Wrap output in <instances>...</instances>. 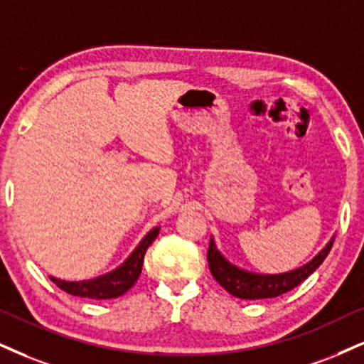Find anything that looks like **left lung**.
Returning a JSON list of instances; mask_svg holds the SVG:
<instances>
[{"instance_id": "left-lung-1", "label": "left lung", "mask_w": 364, "mask_h": 364, "mask_svg": "<svg viewBox=\"0 0 364 364\" xmlns=\"http://www.w3.org/2000/svg\"><path fill=\"white\" fill-rule=\"evenodd\" d=\"M334 237L326 245V248L317 255L316 258L311 259L307 264L280 275H259V273H251L241 268L235 267L228 262L226 258L219 253L214 241H209L208 250V263L209 270L216 282L223 289H226L231 295L240 299H272L278 295L287 294V291L295 289V287L302 284L309 275H312L321 263L324 262L331 248H333Z\"/></svg>"}]
</instances>
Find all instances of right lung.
Masks as SVG:
<instances>
[{
    "label": "right lung",
    "mask_w": 364,
    "mask_h": 364,
    "mask_svg": "<svg viewBox=\"0 0 364 364\" xmlns=\"http://www.w3.org/2000/svg\"><path fill=\"white\" fill-rule=\"evenodd\" d=\"M159 231L160 228H155V230L148 232V235L141 240V243L136 246V250L129 255L127 262L111 273L92 278V280L82 282H65L53 277H50V280L58 287V289H62L70 295H77V297L97 300L119 297V295L127 294V291L134 285V282L138 280V277H140L143 258H145L148 246L154 243L155 237L159 236Z\"/></svg>",
    "instance_id": "right-lung-1"
}]
</instances>
